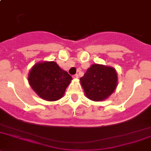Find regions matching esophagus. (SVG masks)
Instances as JSON below:
<instances>
[{"label":"esophagus","instance_id":"34e87169","mask_svg":"<svg viewBox=\"0 0 151 151\" xmlns=\"http://www.w3.org/2000/svg\"><path fill=\"white\" fill-rule=\"evenodd\" d=\"M73 77H74V78H78V74H74V75H73Z\"/></svg>","mask_w":151,"mask_h":151}]
</instances>
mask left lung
<instances>
[{
	"label": "left lung",
	"instance_id": "obj_1",
	"mask_svg": "<svg viewBox=\"0 0 151 151\" xmlns=\"http://www.w3.org/2000/svg\"><path fill=\"white\" fill-rule=\"evenodd\" d=\"M80 83L88 99L102 101L114 91L117 86V74L112 67L93 64L80 78Z\"/></svg>",
	"mask_w": 151,
	"mask_h": 151
}]
</instances>
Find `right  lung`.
<instances>
[{"label": "right lung", "mask_w": 151, "mask_h": 151, "mask_svg": "<svg viewBox=\"0 0 151 151\" xmlns=\"http://www.w3.org/2000/svg\"><path fill=\"white\" fill-rule=\"evenodd\" d=\"M72 77L54 61L37 63L29 74L31 87L39 96L55 101L63 96Z\"/></svg>", "instance_id": "right-lung-1"}]
</instances>
